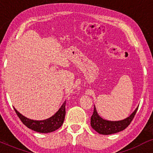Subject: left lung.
<instances>
[{
  "mask_svg": "<svg viewBox=\"0 0 153 153\" xmlns=\"http://www.w3.org/2000/svg\"><path fill=\"white\" fill-rule=\"evenodd\" d=\"M137 109H138V107L128 117L126 118L125 119L121 120V121H111L101 118L97 114L95 106H94L93 114L91 116V126L97 133L104 135L112 134L123 131L131 122L136 114Z\"/></svg>",
  "mask_w": 153,
  "mask_h": 153,
  "instance_id": "left-lung-1",
  "label": "left lung"
}]
</instances>
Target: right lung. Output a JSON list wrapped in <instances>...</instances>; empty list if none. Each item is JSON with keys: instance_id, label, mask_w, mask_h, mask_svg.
I'll return each mask as SVG.
<instances>
[{"instance_id": "1", "label": "right lung", "mask_w": 153, "mask_h": 153, "mask_svg": "<svg viewBox=\"0 0 153 153\" xmlns=\"http://www.w3.org/2000/svg\"><path fill=\"white\" fill-rule=\"evenodd\" d=\"M65 108H66V101L63 102L61 107L53 116L45 120H42V121H36V120L27 118L19 112H18L15 108H13L22 122L27 127L39 133H50V132L56 131L62 126L65 118V115H66Z\"/></svg>"}]
</instances>
